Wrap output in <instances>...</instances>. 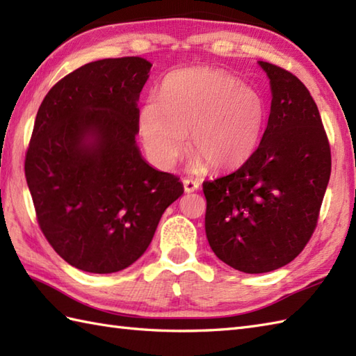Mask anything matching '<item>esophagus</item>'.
I'll return each mask as SVG.
<instances>
[{
	"instance_id": "34e87169",
	"label": "esophagus",
	"mask_w": 356,
	"mask_h": 356,
	"mask_svg": "<svg viewBox=\"0 0 356 356\" xmlns=\"http://www.w3.org/2000/svg\"><path fill=\"white\" fill-rule=\"evenodd\" d=\"M184 188H185V193H194V191L199 190L200 184L197 182V180L184 179Z\"/></svg>"
}]
</instances>
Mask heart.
<instances>
[{"instance_id":"heart-1","label":"heart","mask_w":356,"mask_h":356,"mask_svg":"<svg viewBox=\"0 0 356 356\" xmlns=\"http://www.w3.org/2000/svg\"><path fill=\"white\" fill-rule=\"evenodd\" d=\"M266 107L252 87L240 84L228 72L200 67L168 74L138 116L148 154L162 168L177 161L186 147L195 165L231 170L248 161L261 138Z\"/></svg>"}]
</instances>
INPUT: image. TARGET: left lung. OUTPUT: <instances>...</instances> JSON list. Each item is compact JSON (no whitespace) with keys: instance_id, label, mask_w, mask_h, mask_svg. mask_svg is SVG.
<instances>
[{"instance_id":"1","label":"left lung","mask_w":356,"mask_h":356,"mask_svg":"<svg viewBox=\"0 0 356 356\" xmlns=\"http://www.w3.org/2000/svg\"><path fill=\"white\" fill-rule=\"evenodd\" d=\"M259 64L272 92L260 145L237 171L203 182L209 246L246 274L282 268L303 251L332 166L327 134L306 86L282 67Z\"/></svg>"}]
</instances>
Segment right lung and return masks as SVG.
<instances>
[{
    "label": "right lung",
    "mask_w": 356,
    "mask_h": 356,
    "mask_svg": "<svg viewBox=\"0 0 356 356\" xmlns=\"http://www.w3.org/2000/svg\"><path fill=\"white\" fill-rule=\"evenodd\" d=\"M149 69L139 56L88 63L50 88L35 119L24 171L38 225L61 259L92 274L138 260L184 194L136 145Z\"/></svg>",
    "instance_id": "obj_1"
}]
</instances>
